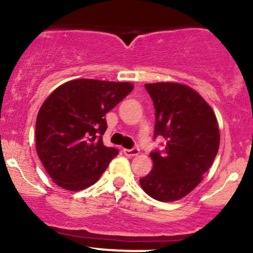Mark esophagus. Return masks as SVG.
Segmentation results:
<instances>
[{
  "mask_svg": "<svg viewBox=\"0 0 253 253\" xmlns=\"http://www.w3.org/2000/svg\"><path fill=\"white\" fill-rule=\"evenodd\" d=\"M124 154L126 155V157L128 158H132V157H136V155L139 154V149L138 148H131V149H124Z\"/></svg>",
  "mask_w": 253,
  "mask_h": 253,
  "instance_id": "34e87169",
  "label": "esophagus"
}]
</instances>
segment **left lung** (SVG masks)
Returning <instances> with one entry per match:
<instances>
[{"label":"left lung","instance_id":"1","mask_svg":"<svg viewBox=\"0 0 253 253\" xmlns=\"http://www.w3.org/2000/svg\"><path fill=\"white\" fill-rule=\"evenodd\" d=\"M155 109L154 138L163 150L150 153L153 169L139 180L147 195L162 202L185 197L213 164L219 149L216 117L205 99L178 83L145 84Z\"/></svg>","mask_w":253,"mask_h":253}]
</instances>
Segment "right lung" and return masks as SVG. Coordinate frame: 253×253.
<instances>
[{"instance_id": "right-lung-1", "label": "right lung", "mask_w": 253, "mask_h": 253, "mask_svg": "<svg viewBox=\"0 0 253 253\" xmlns=\"http://www.w3.org/2000/svg\"><path fill=\"white\" fill-rule=\"evenodd\" d=\"M133 89V84L75 79L58 86L40 108L35 126L37 152L60 187L81 191L100 178L119 154L106 147L105 115Z\"/></svg>"}]
</instances>
